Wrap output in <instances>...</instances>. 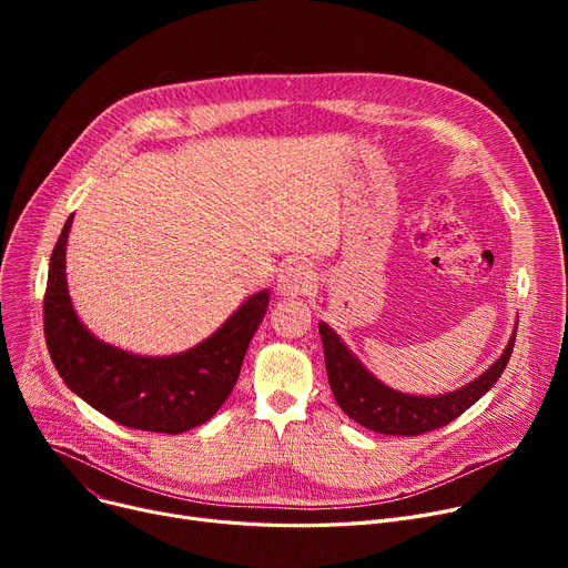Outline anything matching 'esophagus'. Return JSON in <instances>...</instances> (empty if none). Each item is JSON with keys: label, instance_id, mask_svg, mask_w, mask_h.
I'll use <instances>...</instances> for the list:
<instances>
[{"label": "esophagus", "instance_id": "obj_1", "mask_svg": "<svg viewBox=\"0 0 568 568\" xmlns=\"http://www.w3.org/2000/svg\"><path fill=\"white\" fill-rule=\"evenodd\" d=\"M313 272L304 262H294L281 268L278 274V292L283 296H304L313 290Z\"/></svg>", "mask_w": 568, "mask_h": 568}]
</instances>
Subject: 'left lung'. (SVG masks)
I'll return each instance as SVG.
<instances>
[{
	"label": "left lung",
	"instance_id": "left-lung-1",
	"mask_svg": "<svg viewBox=\"0 0 568 568\" xmlns=\"http://www.w3.org/2000/svg\"><path fill=\"white\" fill-rule=\"evenodd\" d=\"M326 375L341 409L368 430L382 435H422L452 424L467 407H471L499 379L514 352L516 334L511 336L499 359L474 382L444 396H409L389 389L373 377L362 362L343 345L329 326L320 322Z\"/></svg>",
	"mask_w": 568,
	"mask_h": 568
}]
</instances>
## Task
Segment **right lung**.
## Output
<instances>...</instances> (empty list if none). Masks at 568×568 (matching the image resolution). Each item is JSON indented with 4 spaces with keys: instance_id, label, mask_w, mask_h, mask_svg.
<instances>
[{
    "instance_id": "right-lung-1",
    "label": "right lung",
    "mask_w": 568,
    "mask_h": 568,
    "mask_svg": "<svg viewBox=\"0 0 568 568\" xmlns=\"http://www.w3.org/2000/svg\"><path fill=\"white\" fill-rule=\"evenodd\" d=\"M73 216L59 234L43 300L50 359L69 389L108 419L135 430L179 435L212 419L232 394L268 292L239 306L221 329L189 352L140 356L116 349L84 329L67 287V239Z\"/></svg>"
}]
</instances>
